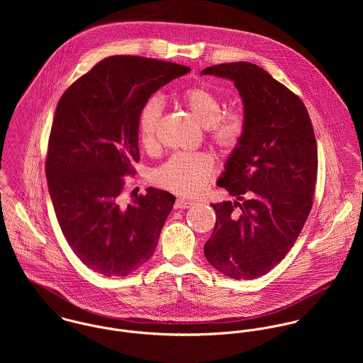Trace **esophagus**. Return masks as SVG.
Segmentation results:
<instances>
[{
    "instance_id": "obj_1",
    "label": "esophagus",
    "mask_w": 363,
    "mask_h": 363,
    "mask_svg": "<svg viewBox=\"0 0 363 363\" xmlns=\"http://www.w3.org/2000/svg\"><path fill=\"white\" fill-rule=\"evenodd\" d=\"M191 206H194V203L190 201V200H186V199H177L176 203H174V208H179V209L190 208Z\"/></svg>"
}]
</instances>
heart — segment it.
I'll return each mask as SVG.
<instances>
[{
  "label": "heart",
  "instance_id": "heart-1",
  "mask_svg": "<svg viewBox=\"0 0 363 363\" xmlns=\"http://www.w3.org/2000/svg\"><path fill=\"white\" fill-rule=\"evenodd\" d=\"M183 102L194 118L206 127L208 138L220 151L230 152L245 134L243 118L236 113H222V102L206 86H194L183 92ZM163 104L159 96L145 101L138 113V135L144 148L155 147L156 127ZM215 164L207 154H174L154 172V182L166 190L194 196L200 193L213 174Z\"/></svg>",
  "mask_w": 363,
  "mask_h": 363
}]
</instances>
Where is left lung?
Wrapping results in <instances>:
<instances>
[{
	"instance_id": "8db88e82",
	"label": "left lung",
	"mask_w": 363,
	"mask_h": 363,
	"mask_svg": "<svg viewBox=\"0 0 363 363\" xmlns=\"http://www.w3.org/2000/svg\"><path fill=\"white\" fill-rule=\"evenodd\" d=\"M201 75L235 84L245 123L216 183L236 200L211 204L216 223L204 253L223 275L255 279L285 259L311 213L317 177L311 117L294 92L256 64H218Z\"/></svg>"
}]
</instances>
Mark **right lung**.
Here are the masks:
<instances>
[{
  "mask_svg": "<svg viewBox=\"0 0 363 363\" xmlns=\"http://www.w3.org/2000/svg\"><path fill=\"white\" fill-rule=\"evenodd\" d=\"M190 68L135 55L102 60L57 104L46 177L72 252L104 277H127L152 257L174 196L150 187L123 204V176L140 160L138 113Z\"/></svg>",
  "mask_w": 363,
  "mask_h": 363,
  "instance_id": "add662e5",
  "label": "right lung"
}]
</instances>
